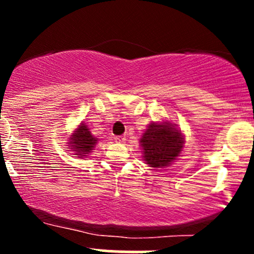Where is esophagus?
<instances>
[{"mask_svg": "<svg viewBox=\"0 0 254 254\" xmlns=\"http://www.w3.org/2000/svg\"><path fill=\"white\" fill-rule=\"evenodd\" d=\"M125 141V137L124 136H115V142H124Z\"/></svg>", "mask_w": 254, "mask_h": 254, "instance_id": "34e87169", "label": "esophagus"}]
</instances>
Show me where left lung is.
<instances>
[{"mask_svg":"<svg viewBox=\"0 0 254 254\" xmlns=\"http://www.w3.org/2000/svg\"><path fill=\"white\" fill-rule=\"evenodd\" d=\"M143 158L151 167L171 165L181 153L184 139L179 130L171 124L151 123L141 137Z\"/></svg>","mask_w":254,"mask_h":254,"instance_id":"1","label":"left lung"}]
</instances>
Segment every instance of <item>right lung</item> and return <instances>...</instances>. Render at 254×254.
<instances>
[{
	"label": "right lung",
	"mask_w": 254,
	"mask_h": 254,
	"mask_svg": "<svg viewBox=\"0 0 254 254\" xmlns=\"http://www.w3.org/2000/svg\"><path fill=\"white\" fill-rule=\"evenodd\" d=\"M68 143H70V148H73V151H76V155L83 157L93 150L97 143V139L91 134L88 125L81 124L78 129L72 134V137H70Z\"/></svg>",
	"instance_id": "right-lung-1"
}]
</instances>
